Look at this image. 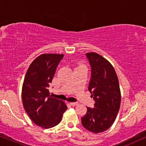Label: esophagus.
Segmentation results:
<instances>
[{
    "label": "esophagus",
    "mask_w": 146,
    "mask_h": 146,
    "mask_svg": "<svg viewBox=\"0 0 146 146\" xmlns=\"http://www.w3.org/2000/svg\"><path fill=\"white\" fill-rule=\"evenodd\" d=\"M70 104H71V106H77L78 104H77V102H71V103H70Z\"/></svg>",
    "instance_id": "34e87169"
}]
</instances>
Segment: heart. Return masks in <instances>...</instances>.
Listing matches in <instances>:
<instances>
[{
  "mask_svg": "<svg viewBox=\"0 0 146 146\" xmlns=\"http://www.w3.org/2000/svg\"><path fill=\"white\" fill-rule=\"evenodd\" d=\"M81 66H83V65H81Z\"/></svg>",
  "mask_w": 146,
  "mask_h": 146,
  "instance_id": "b5f03b06",
  "label": "heart"
}]
</instances>
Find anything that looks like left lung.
<instances>
[{"label":"left lung","instance_id":"1","mask_svg":"<svg viewBox=\"0 0 146 146\" xmlns=\"http://www.w3.org/2000/svg\"><path fill=\"white\" fill-rule=\"evenodd\" d=\"M91 67L88 89L95 101L94 108L87 107L81 123L88 131L101 133L110 128L119 110L121 103L119 81L110 62L96 53L85 54Z\"/></svg>","mask_w":146,"mask_h":146}]
</instances>
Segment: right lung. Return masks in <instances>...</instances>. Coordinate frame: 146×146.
<instances>
[{"mask_svg":"<svg viewBox=\"0 0 146 146\" xmlns=\"http://www.w3.org/2000/svg\"><path fill=\"white\" fill-rule=\"evenodd\" d=\"M64 57L62 54H42L29 66L22 89L25 110L36 125L42 128L53 127L61 121L67 109L65 103L52 98L48 87L58 65Z\"/></svg>","mask_w":146,"mask_h":146,"instance_id":"add662e5","label":"right lung"}]
</instances>
